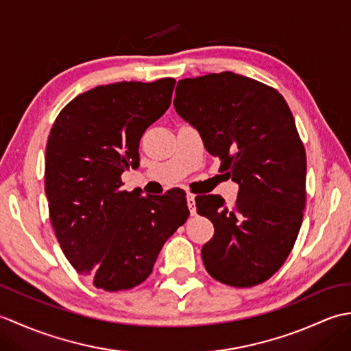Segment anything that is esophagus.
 Returning <instances> with one entry per match:
<instances>
[{"mask_svg": "<svg viewBox=\"0 0 351 351\" xmlns=\"http://www.w3.org/2000/svg\"><path fill=\"white\" fill-rule=\"evenodd\" d=\"M187 205H189V210L190 214L195 215L196 214V195L195 193H187Z\"/></svg>", "mask_w": 351, "mask_h": 351, "instance_id": "34e87169", "label": "esophagus"}]
</instances>
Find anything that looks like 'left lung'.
<instances>
[{"instance_id":"left-lung-1","label":"left lung","mask_w":351,"mask_h":351,"mask_svg":"<svg viewBox=\"0 0 351 351\" xmlns=\"http://www.w3.org/2000/svg\"><path fill=\"white\" fill-rule=\"evenodd\" d=\"M176 113L240 185L232 208L219 195L196 197L214 237L206 271L235 288L268 280L294 247L306 204V152L293 113L276 88L234 72L178 81Z\"/></svg>"}]
</instances>
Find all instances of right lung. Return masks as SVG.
Instances as JSON below:
<instances>
[{
  "instance_id": "add662e5",
  "label": "right lung",
  "mask_w": 351,
  "mask_h": 351,
  "mask_svg": "<svg viewBox=\"0 0 351 351\" xmlns=\"http://www.w3.org/2000/svg\"><path fill=\"white\" fill-rule=\"evenodd\" d=\"M175 78L122 81L73 98L57 116L45 156V193L60 247L75 270L110 293L145 282L190 211L185 191L122 189L143 132L166 113Z\"/></svg>"
}]
</instances>
